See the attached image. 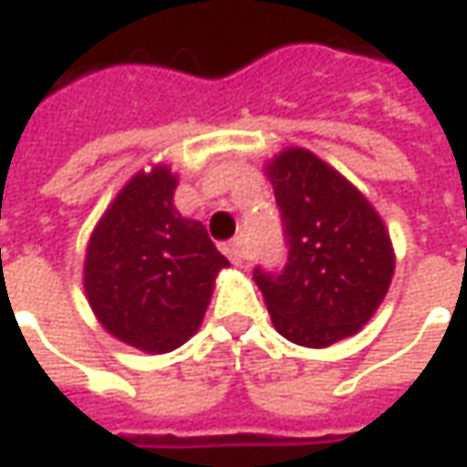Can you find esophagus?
Wrapping results in <instances>:
<instances>
[{
  "label": "esophagus",
  "instance_id": "1",
  "mask_svg": "<svg viewBox=\"0 0 467 467\" xmlns=\"http://www.w3.org/2000/svg\"><path fill=\"white\" fill-rule=\"evenodd\" d=\"M224 253H227V258L233 260L234 265H243V263L247 260V250H245V245L240 243V240H233L230 245L224 247Z\"/></svg>",
  "mask_w": 467,
  "mask_h": 467
}]
</instances>
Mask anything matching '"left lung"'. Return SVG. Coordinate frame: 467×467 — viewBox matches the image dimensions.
<instances>
[{"instance_id": "left-lung-1", "label": "left lung", "mask_w": 467, "mask_h": 467, "mask_svg": "<svg viewBox=\"0 0 467 467\" xmlns=\"http://www.w3.org/2000/svg\"><path fill=\"white\" fill-rule=\"evenodd\" d=\"M281 209L284 268H255L274 327L304 348L355 335L376 314L393 275V247L379 212L325 161L288 148L265 166Z\"/></svg>"}]
</instances>
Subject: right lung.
<instances>
[{"label": "right lung", "instance_id": "add662e5", "mask_svg": "<svg viewBox=\"0 0 467 467\" xmlns=\"http://www.w3.org/2000/svg\"><path fill=\"white\" fill-rule=\"evenodd\" d=\"M176 183L168 166L132 176L87 247L84 288L97 319L145 353H168L192 337L214 278L230 265L204 224L173 207Z\"/></svg>", "mask_w": 467, "mask_h": 467}]
</instances>
